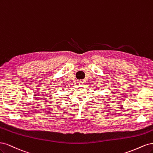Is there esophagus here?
Masks as SVG:
<instances>
[{
  "label": "esophagus",
  "instance_id": "34e87169",
  "mask_svg": "<svg viewBox=\"0 0 153 153\" xmlns=\"http://www.w3.org/2000/svg\"><path fill=\"white\" fill-rule=\"evenodd\" d=\"M85 81H79V84H80V85H85Z\"/></svg>",
  "mask_w": 153,
  "mask_h": 153
}]
</instances>
